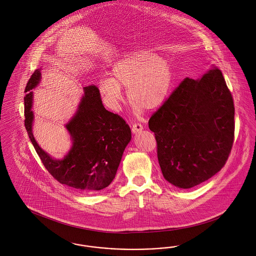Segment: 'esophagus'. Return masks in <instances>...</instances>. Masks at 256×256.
I'll return each mask as SVG.
<instances>
[{"instance_id":"obj_1","label":"esophagus","mask_w":256,"mask_h":256,"mask_svg":"<svg viewBox=\"0 0 256 256\" xmlns=\"http://www.w3.org/2000/svg\"><path fill=\"white\" fill-rule=\"evenodd\" d=\"M132 130L134 134H138V132H141L143 130V126L139 122H135L132 124Z\"/></svg>"}]
</instances>
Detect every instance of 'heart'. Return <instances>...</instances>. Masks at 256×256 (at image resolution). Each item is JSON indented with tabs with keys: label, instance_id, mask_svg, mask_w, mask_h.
Masks as SVG:
<instances>
[{
	"label": "heart",
	"instance_id": "1",
	"mask_svg": "<svg viewBox=\"0 0 256 256\" xmlns=\"http://www.w3.org/2000/svg\"><path fill=\"white\" fill-rule=\"evenodd\" d=\"M111 78L98 84L100 94L111 106L122 100V88L135 110L154 111L165 102L172 84V69L168 60L152 50L134 49L116 61L111 68Z\"/></svg>",
	"mask_w": 256,
	"mask_h": 256
}]
</instances>
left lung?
<instances>
[{"label": "left lung", "mask_w": 256, "mask_h": 256, "mask_svg": "<svg viewBox=\"0 0 256 256\" xmlns=\"http://www.w3.org/2000/svg\"><path fill=\"white\" fill-rule=\"evenodd\" d=\"M234 126L220 70L212 65L198 80L186 78L148 120L164 178L188 189L216 174L230 154Z\"/></svg>", "instance_id": "8db88e82"}]
</instances>
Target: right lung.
I'll use <instances>...</instances> for the list:
<instances>
[{"label": "right lung", "mask_w": 256, "mask_h": 256, "mask_svg": "<svg viewBox=\"0 0 256 256\" xmlns=\"http://www.w3.org/2000/svg\"><path fill=\"white\" fill-rule=\"evenodd\" d=\"M40 71L37 69L32 74L24 98V126L37 154L61 184L80 192L104 189L114 180L124 150L132 139L130 128L118 114L104 108L97 86H86L76 112L65 126L73 145L64 158H52L39 146L32 134V90L40 82Z\"/></svg>", "instance_id": "obj_1"}]
</instances>
